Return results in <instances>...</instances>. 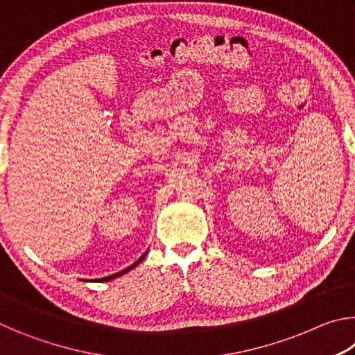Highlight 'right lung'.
<instances>
[{
  "mask_svg": "<svg viewBox=\"0 0 355 355\" xmlns=\"http://www.w3.org/2000/svg\"><path fill=\"white\" fill-rule=\"evenodd\" d=\"M144 258H146V254H144L141 258H139V260H137V261H135L133 264H131V266H128L127 269H123V271H120V272H117V274H112V275H107V277H105V279H100L101 282H106V280H112V279H116V277H119V275H123L125 272H128L130 271V269H133V268H136L137 266V264H139L142 260H144Z\"/></svg>",
  "mask_w": 355,
  "mask_h": 355,
  "instance_id": "obj_1",
  "label": "right lung"
}]
</instances>
